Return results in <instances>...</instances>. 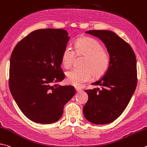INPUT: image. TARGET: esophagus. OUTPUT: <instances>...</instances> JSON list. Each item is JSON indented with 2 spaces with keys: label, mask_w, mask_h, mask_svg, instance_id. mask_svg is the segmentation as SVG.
<instances>
[{
  "label": "esophagus",
  "mask_w": 147,
  "mask_h": 147,
  "mask_svg": "<svg viewBox=\"0 0 147 147\" xmlns=\"http://www.w3.org/2000/svg\"><path fill=\"white\" fill-rule=\"evenodd\" d=\"M75 89H76V92H81L82 90L80 89V88H79V87H76Z\"/></svg>",
  "instance_id": "obj_1"
}]
</instances>
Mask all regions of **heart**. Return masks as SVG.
Here are the masks:
<instances>
[{
	"label": "heart",
	"mask_w": 147,
	"mask_h": 147,
	"mask_svg": "<svg viewBox=\"0 0 147 147\" xmlns=\"http://www.w3.org/2000/svg\"><path fill=\"white\" fill-rule=\"evenodd\" d=\"M75 52L77 55L84 56L83 69H73L66 73L69 84L80 87L92 80L93 75L100 77L105 74L110 65V57L103 49L101 44L89 37H82L75 42ZM75 52L71 47H67L62 55L63 67L69 68L75 59Z\"/></svg>",
	"instance_id": "b5f03b06"
}]
</instances>
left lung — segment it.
Here are the masks:
<instances>
[{"mask_svg":"<svg viewBox=\"0 0 147 147\" xmlns=\"http://www.w3.org/2000/svg\"><path fill=\"white\" fill-rule=\"evenodd\" d=\"M85 33L99 38L107 49L110 65L105 74L92 85L101 88L85 90L87 102L83 109L88 121L108 124L123 113L137 85L136 58L130 45L111 31L91 30Z\"/></svg>","mask_w":147,"mask_h":147,"instance_id":"1","label":"left lung"}]
</instances>
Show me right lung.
<instances>
[{
    "label": "right lung",
    "mask_w": 147,
    "mask_h": 147,
    "mask_svg": "<svg viewBox=\"0 0 147 147\" xmlns=\"http://www.w3.org/2000/svg\"><path fill=\"white\" fill-rule=\"evenodd\" d=\"M69 39L64 29H38L18 42L13 51L10 91L20 111L34 122L57 121L64 105L75 94L71 85H53L64 79L62 55Z\"/></svg>",
    "instance_id": "1"
}]
</instances>
